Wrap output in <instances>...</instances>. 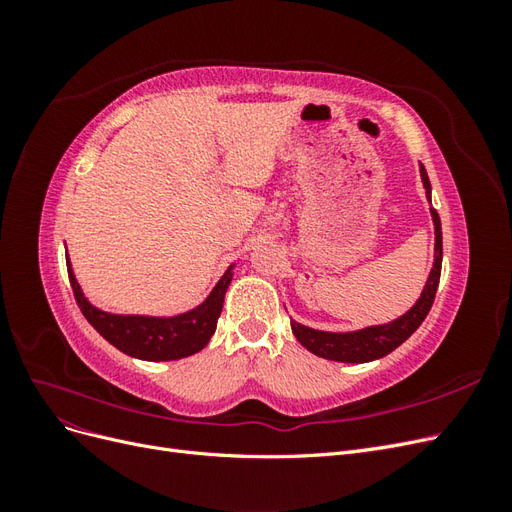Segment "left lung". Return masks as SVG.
Segmentation results:
<instances>
[{
	"label": "left lung",
	"instance_id": "1",
	"mask_svg": "<svg viewBox=\"0 0 512 512\" xmlns=\"http://www.w3.org/2000/svg\"><path fill=\"white\" fill-rule=\"evenodd\" d=\"M421 179L425 185L427 200L431 203V183L427 177V170L421 164ZM431 211L433 230H436V247H433V267L427 277V284L421 292L418 301L408 309L404 316L395 318L393 322L386 324H374V327H365L359 331L348 333H331V331H318L309 329L305 324H299L290 320V327L294 337L299 339L301 346H305L309 352H314L322 359L337 361V363H369L382 359L389 352H393L397 346H401L406 339L421 327L425 316L436 299V290L440 284V271H442V226L440 215L436 209Z\"/></svg>",
	"mask_w": 512,
	"mask_h": 512
}]
</instances>
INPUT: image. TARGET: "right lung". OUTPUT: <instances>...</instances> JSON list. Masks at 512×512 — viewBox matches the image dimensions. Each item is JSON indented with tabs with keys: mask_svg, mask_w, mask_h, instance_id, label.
Masks as SVG:
<instances>
[{
	"mask_svg": "<svg viewBox=\"0 0 512 512\" xmlns=\"http://www.w3.org/2000/svg\"><path fill=\"white\" fill-rule=\"evenodd\" d=\"M66 265L74 299L79 303L81 312L91 327H94L108 344H113L123 354L143 361H177L183 359V356L196 354L209 344L215 327H218L226 290L232 280V267H235H228V271L222 275V280L215 284L209 297L198 307L170 318H156L102 312V309L87 301L79 282H76L74 277L70 258H66Z\"/></svg>",
	"mask_w": 512,
	"mask_h": 512,
	"instance_id": "obj_1",
	"label": "right lung"
}]
</instances>
